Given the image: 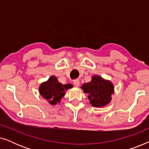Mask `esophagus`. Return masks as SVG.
<instances>
[{
  "label": "esophagus",
  "mask_w": 149,
  "mask_h": 149,
  "mask_svg": "<svg viewBox=\"0 0 149 149\" xmlns=\"http://www.w3.org/2000/svg\"><path fill=\"white\" fill-rule=\"evenodd\" d=\"M73 83H74L75 87H79V85H80V81H79V80H78V79H76V80L74 81Z\"/></svg>",
  "instance_id": "obj_1"
}]
</instances>
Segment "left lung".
I'll return each mask as SVG.
<instances>
[{
	"label": "left lung",
	"mask_w": 149,
	"mask_h": 149,
	"mask_svg": "<svg viewBox=\"0 0 149 149\" xmlns=\"http://www.w3.org/2000/svg\"><path fill=\"white\" fill-rule=\"evenodd\" d=\"M81 88L84 93H88L90 104L94 107H103L109 104L114 93L113 83L98 75L93 76L90 82L84 83Z\"/></svg>",
	"instance_id": "left-lung-1"
}]
</instances>
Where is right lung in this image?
Wrapping results in <instances>:
<instances>
[{
	"label": "right lung",
	"mask_w": 149,
	"mask_h": 149,
	"mask_svg": "<svg viewBox=\"0 0 149 149\" xmlns=\"http://www.w3.org/2000/svg\"><path fill=\"white\" fill-rule=\"evenodd\" d=\"M72 87V85H63L59 82L55 76H52L45 82L41 83L39 87V93L52 105L60 103L61 99L64 96L66 91Z\"/></svg>",
	"instance_id": "add662e5"
}]
</instances>
